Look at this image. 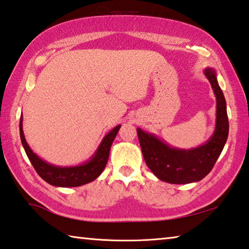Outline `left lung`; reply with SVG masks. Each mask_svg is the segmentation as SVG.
Here are the masks:
<instances>
[{
	"mask_svg": "<svg viewBox=\"0 0 249 249\" xmlns=\"http://www.w3.org/2000/svg\"><path fill=\"white\" fill-rule=\"evenodd\" d=\"M204 75L210 82L216 98L215 129L211 138L194 149H177L168 145L155 134L138 128L143 158L152 173L159 179L169 184H190L203 179L214 166L229 136V119L226 102L215 70L207 68Z\"/></svg>",
	"mask_w": 249,
	"mask_h": 249,
	"instance_id": "1",
	"label": "left lung"
}]
</instances>
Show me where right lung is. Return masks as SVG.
<instances>
[{
	"label": "right lung",
	"instance_id": "right-lung-1",
	"mask_svg": "<svg viewBox=\"0 0 249 249\" xmlns=\"http://www.w3.org/2000/svg\"><path fill=\"white\" fill-rule=\"evenodd\" d=\"M121 125H117L111 131H109L100 142L99 146L94 155L87 162L76 165V166H56V165L47 163L46 160L39 158L30 149L23 131V116L20 117L19 134L21 144L27 154L30 163L36 169L38 175L48 184L55 187H78L95 180L103 173L108 162L109 152L113 140L119 131Z\"/></svg>",
	"mask_w": 249,
	"mask_h": 249
}]
</instances>
